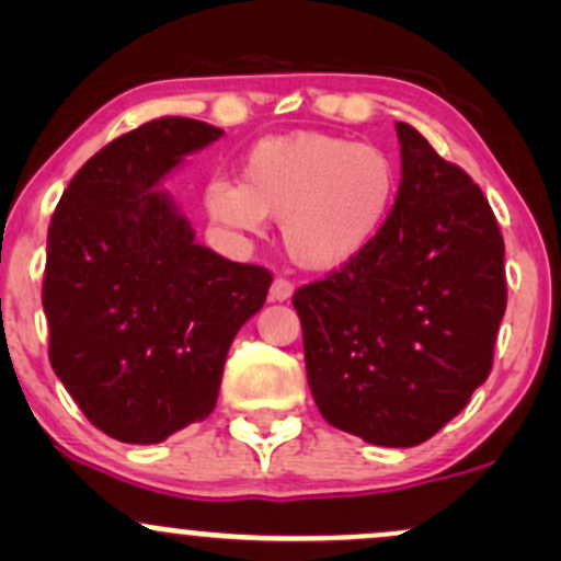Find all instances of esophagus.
I'll return each mask as SVG.
<instances>
[{
	"label": "esophagus",
	"mask_w": 561,
	"mask_h": 561,
	"mask_svg": "<svg viewBox=\"0 0 561 561\" xmlns=\"http://www.w3.org/2000/svg\"><path fill=\"white\" fill-rule=\"evenodd\" d=\"M293 290H296V287H293L290 279H285V276H276L274 285H271V290H268V298L271 301H287V298L293 296Z\"/></svg>",
	"instance_id": "obj_1"
}]
</instances>
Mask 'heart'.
I'll return each mask as SVG.
<instances>
[{
	"label": "heart",
	"mask_w": 561,
	"mask_h": 561,
	"mask_svg": "<svg viewBox=\"0 0 561 561\" xmlns=\"http://www.w3.org/2000/svg\"><path fill=\"white\" fill-rule=\"evenodd\" d=\"M399 173L386 151L333 135L260 140L241 184L211 179L206 208L236 233L279 219L287 254L304 268L331 271L358 257L393 206Z\"/></svg>",
	"instance_id": "heart-1"
}]
</instances>
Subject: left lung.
<instances>
[{"instance_id":"left-lung-1","label":"left lung","mask_w":561,"mask_h":561,"mask_svg":"<svg viewBox=\"0 0 561 561\" xmlns=\"http://www.w3.org/2000/svg\"><path fill=\"white\" fill-rule=\"evenodd\" d=\"M401 184L369 247L298 287L304 360L320 415L371 445L426 443L494 364L507 307L505 241L480 186L410 124Z\"/></svg>"}]
</instances>
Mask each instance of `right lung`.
I'll return each mask as SVG.
<instances>
[{"mask_svg":"<svg viewBox=\"0 0 561 561\" xmlns=\"http://www.w3.org/2000/svg\"><path fill=\"white\" fill-rule=\"evenodd\" d=\"M222 129L162 116L118 135L67 184L48 225V358L107 437L154 445L211 415L236 333L260 312L263 265L195 244L157 190Z\"/></svg>","mask_w":561,"mask_h":561,"instance_id":"1","label":"right lung"}]
</instances>
